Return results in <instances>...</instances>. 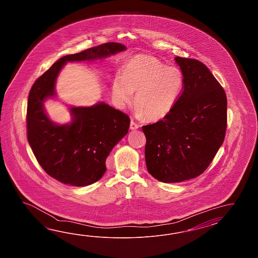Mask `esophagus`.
Segmentation results:
<instances>
[{"mask_svg":"<svg viewBox=\"0 0 258 258\" xmlns=\"http://www.w3.org/2000/svg\"><path fill=\"white\" fill-rule=\"evenodd\" d=\"M139 127V125L137 124V122H135V121L132 120L131 123H130V128H131V130H136Z\"/></svg>","mask_w":258,"mask_h":258,"instance_id":"34e87169","label":"esophagus"}]
</instances>
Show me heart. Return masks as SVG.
Instances as JSON below:
<instances>
[{"label":"heart","instance_id":"b5f03b06","mask_svg":"<svg viewBox=\"0 0 258 258\" xmlns=\"http://www.w3.org/2000/svg\"><path fill=\"white\" fill-rule=\"evenodd\" d=\"M183 85L184 77L179 68L167 66L155 57L137 55L125 64L121 77H115L111 90L120 108L131 104L137 91V115L158 121L172 110Z\"/></svg>","mask_w":258,"mask_h":258}]
</instances>
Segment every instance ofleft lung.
Masks as SVG:
<instances>
[{"instance_id":"obj_1","label":"left lung","mask_w":258,"mask_h":258,"mask_svg":"<svg viewBox=\"0 0 258 258\" xmlns=\"http://www.w3.org/2000/svg\"><path fill=\"white\" fill-rule=\"evenodd\" d=\"M184 77L181 96L161 121L142 127L148 172L162 182L202 174L224 141L227 98L203 62L175 57Z\"/></svg>"}]
</instances>
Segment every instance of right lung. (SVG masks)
I'll return each mask as SVG.
<instances>
[{
    "label": "right lung",
    "mask_w": 258,
    "mask_h": 258,
    "mask_svg": "<svg viewBox=\"0 0 258 258\" xmlns=\"http://www.w3.org/2000/svg\"><path fill=\"white\" fill-rule=\"evenodd\" d=\"M126 49L116 42L101 44L55 61L34 83L27 110L28 140L39 165L49 176L73 186H87L103 176L106 159L128 133L130 118L99 102L91 107H71L73 121L59 125L49 120L44 101L55 96V83L67 61L103 59Z\"/></svg>",
    "instance_id": "obj_1"
}]
</instances>
